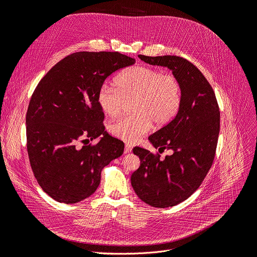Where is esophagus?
<instances>
[{
  "mask_svg": "<svg viewBox=\"0 0 257 257\" xmlns=\"http://www.w3.org/2000/svg\"><path fill=\"white\" fill-rule=\"evenodd\" d=\"M131 151H132V147L130 146L129 144H126V145H125V150H124V153H125V154H127V153H130Z\"/></svg>",
  "mask_w": 257,
  "mask_h": 257,
  "instance_id": "esophagus-1",
  "label": "esophagus"
}]
</instances>
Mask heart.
<instances>
[{"label": "heart", "instance_id": "b5f03b06", "mask_svg": "<svg viewBox=\"0 0 257 257\" xmlns=\"http://www.w3.org/2000/svg\"><path fill=\"white\" fill-rule=\"evenodd\" d=\"M116 88L103 85L98 89L96 102L104 114L116 116L126 102L135 114L120 117L109 126L115 138L136 143L151 129L169 124L177 115L183 99L181 82L172 74L160 69L137 65L122 71L115 79Z\"/></svg>", "mask_w": 257, "mask_h": 257}]
</instances>
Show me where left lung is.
<instances>
[{
    "label": "left lung",
    "mask_w": 257,
    "mask_h": 257,
    "mask_svg": "<svg viewBox=\"0 0 257 257\" xmlns=\"http://www.w3.org/2000/svg\"><path fill=\"white\" fill-rule=\"evenodd\" d=\"M139 58L170 69L181 82L183 99L174 119L148 138L160 153L167 149L172 154L161 160L160 154L136 147L133 153L141 166L132 173L131 185L144 203L173 207L196 190L211 168L219 133V108L213 89L192 63L175 55Z\"/></svg>",
    "instance_id": "obj_1"
}]
</instances>
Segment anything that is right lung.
<instances>
[{
  "mask_svg": "<svg viewBox=\"0 0 257 257\" xmlns=\"http://www.w3.org/2000/svg\"><path fill=\"white\" fill-rule=\"evenodd\" d=\"M135 63L119 52H75L38 84L26 114L27 151L39 185L57 202L92 195L104 167L124 152L122 142L105 131L96 94L110 74ZM97 137L94 147L85 144Z\"/></svg>",
  "mask_w": 257,
  "mask_h": 257,
  "instance_id": "right-lung-1",
  "label": "right lung"
}]
</instances>
